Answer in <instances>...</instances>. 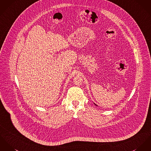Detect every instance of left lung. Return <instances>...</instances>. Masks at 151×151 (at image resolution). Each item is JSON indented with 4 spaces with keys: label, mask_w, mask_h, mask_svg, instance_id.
I'll return each mask as SVG.
<instances>
[{
    "label": "left lung",
    "mask_w": 151,
    "mask_h": 151,
    "mask_svg": "<svg viewBox=\"0 0 151 151\" xmlns=\"http://www.w3.org/2000/svg\"><path fill=\"white\" fill-rule=\"evenodd\" d=\"M95 105H96V104H95Z\"/></svg>",
    "instance_id": "left-lung-1"
}]
</instances>
